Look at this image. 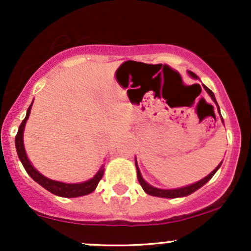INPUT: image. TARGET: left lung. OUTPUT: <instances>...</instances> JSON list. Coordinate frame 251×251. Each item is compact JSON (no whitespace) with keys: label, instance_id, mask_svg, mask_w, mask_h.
<instances>
[{"label":"left lung","instance_id":"obj_1","mask_svg":"<svg viewBox=\"0 0 251 251\" xmlns=\"http://www.w3.org/2000/svg\"><path fill=\"white\" fill-rule=\"evenodd\" d=\"M189 74L191 75L192 77H197V75H196L195 73H192V72H189ZM204 88H205V91L208 92L209 96L211 97V99L214 100V101L217 103V101H216L215 99V96L214 93H212V91H210V89L206 87V86H204ZM218 106V105H217ZM220 109V108H218ZM221 114V113H220ZM223 120V119H222ZM222 164V163H221ZM220 165L216 168L214 171L211 172L209 176H206L205 178H203V179L197 181V183L195 184H191V185L189 186H184V188H180V189H175V190H162V189H157V188H153V186H151L150 184L146 183L145 180L143 179L142 175H140V171L139 169H138V165H137V162H135V168H137V176H138V180H139L140 185H142V188L144 189V191L146 192V194L151 195V196H155V197H163V198H177V197H184V196H188L190 194H192V192H195L196 190H198L200 188H201V186L204 185L205 183H208V181L211 179L212 176H214L216 174V171H217L218 169H220Z\"/></svg>","mask_w":251,"mask_h":251}]
</instances>
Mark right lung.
I'll use <instances>...</instances> for the list:
<instances>
[{
  "instance_id": "right-lung-1",
  "label": "right lung",
  "mask_w": 251,
  "mask_h": 251,
  "mask_svg": "<svg viewBox=\"0 0 251 251\" xmlns=\"http://www.w3.org/2000/svg\"><path fill=\"white\" fill-rule=\"evenodd\" d=\"M33 105V102H31ZM31 105L29 106L27 111V116L24 119V122L21 123L20 125L19 131H17V134L15 137V146H16V151L17 154H19L20 160H21L22 165L27 174L33 178L36 183H39L42 188H45L46 190L51 192V194L60 196V197H67V198H73V197H79V196H85L91 194L96 190L97 185L99 184L100 179L102 178L103 175V169L100 170L98 174L94 176L92 179H89L85 183H80V184H66V183H61V181H55L46 178L45 176H42L40 172H37L35 169L33 168L29 160H28L27 154H25V146H24V129H25V122H27L28 117L30 114V108Z\"/></svg>"
}]
</instances>
